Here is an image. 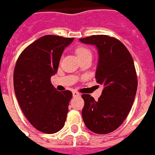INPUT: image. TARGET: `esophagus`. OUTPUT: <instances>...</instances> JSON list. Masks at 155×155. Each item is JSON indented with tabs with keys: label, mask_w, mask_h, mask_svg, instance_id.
<instances>
[{
	"label": "esophagus",
	"mask_w": 155,
	"mask_h": 155,
	"mask_svg": "<svg viewBox=\"0 0 155 155\" xmlns=\"http://www.w3.org/2000/svg\"><path fill=\"white\" fill-rule=\"evenodd\" d=\"M73 96L74 97H80V93H79V92H78V91H73Z\"/></svg>",
	"instance_id": "obj_1"
}]
</instances>
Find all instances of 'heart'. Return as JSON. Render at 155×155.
Returning a JSON list of instances; mask_svg holds the SVG:
<instances>
[{
  "label": "heart",
  "mask_w": 155,
  "mask_h": 155,
  "mask_svg": "<svg viewBox=\"0 0 155 155\" xmlns=\"http://www.w3.org/2000/svg\"><path fill=\"white\" fill-rule=\"evenodd\" d=\"M75 54L79 59L87 56H91V51L85 46H79L75 49Z\"/></svg>",
  "instance_id": "heart-1"
}]
</instances>
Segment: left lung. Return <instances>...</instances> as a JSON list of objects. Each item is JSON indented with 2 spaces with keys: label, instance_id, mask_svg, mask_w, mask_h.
Returning <instances> with one entry per match:
<instances>
[{
  "label": "left lung",
  "instance_id": "8db88e82",
  "mask_svg": "<svg viewBox=\"0 0 155 155\" xmlns=\"http://www.w3.org/2000/svg\"><path fill=\"white\" fill-rule=\"evenodd\" d=\"M79 40L97 48L96 80L104 87L98 101L91 95H82V119L91 131L108 134L122 124L135 100L138 81L134 61L126 47L116 38L99 35Z\"/></svg>",
  "mask_w": 155,
  "mask_h": 155
}]
</instances>
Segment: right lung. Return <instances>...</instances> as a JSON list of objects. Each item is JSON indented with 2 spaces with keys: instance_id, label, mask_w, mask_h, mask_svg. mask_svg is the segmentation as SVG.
Instances as JSON below:
<instances>
[{
  "instance_id": "obj_1",
  "label": "right lung",
  "mask_w": 155,
  "mask_h": 155,
  "mask_svg": "<svg viewBox=\"0 0 155 155\" xmlns=\"http://www.w3.org/2000/svg\"><path fill=\"white\" fill-rule=\"evenodd\" d=\"M73 39L43 36L24 49L15 67L14 89L20 108L30 124L46 134L59 131L65 124L73 94L57 91L50 78Z\"/></svg>"
}]
</instances>
